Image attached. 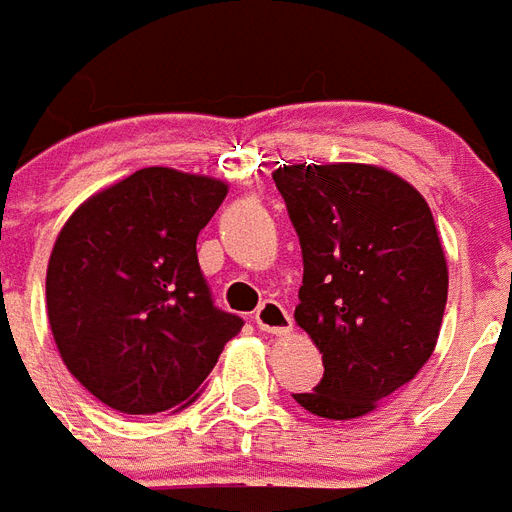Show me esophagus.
<instances>
[{
    "label": "esophagus",
    "instance_id": "34e87169",
    "mask_svg": "<svg viewBox=\"0 0 512 512\" xmlns=\"http://www.w3.org/2000/svg\"><path fill=\"white\" fill-rule=\"evenodd\" d=\"M255 323L266 333H290L293 331V314L279 301H263L255 312Z\"/></svg>",
    "mask_w": 512,
    "mask_h": 512
}]
</instances>
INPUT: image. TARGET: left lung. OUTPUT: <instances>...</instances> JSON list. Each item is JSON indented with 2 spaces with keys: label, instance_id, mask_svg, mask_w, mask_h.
Listing matches in <instances>:
<instances>
[{
  "label": "left lung",
  "instance_id": "8db88e82",
  "mask_svg": "<svg viewBox=\"0 0 512 512\" xmlns=\"http://www.w3.org/2000/svg\"><path fill=\"white\" fill-rule=\"evenodd\" d=\"M301 255L295 323L323 352L325 372L293 399L312 415L350 420L420 372L448 304V263L429 203L377 165L274 170Z\"/></svg>",
  "mask_w": 512,
  "mask_h": 512
}]
</instances>
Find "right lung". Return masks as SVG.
I'll return each mask as SVG.
<instances>
[{
    "instance_id": "1",
    "label": "right lung",
    "mask_w": 512,
    "mask_h": 512,
    "mask_svg": "<svg viewBox=\"0 0 512 512\" xmlns=\"http://www.w3.org/2000/svg\"><path fill=\"white\" fill-rule=\"evenodd\" d=\"M227 184L143 168L75 208L45 276L64 366L111 410H184L244 320L214 306L198 233Z\"/></svg>"
}]
</instances>
